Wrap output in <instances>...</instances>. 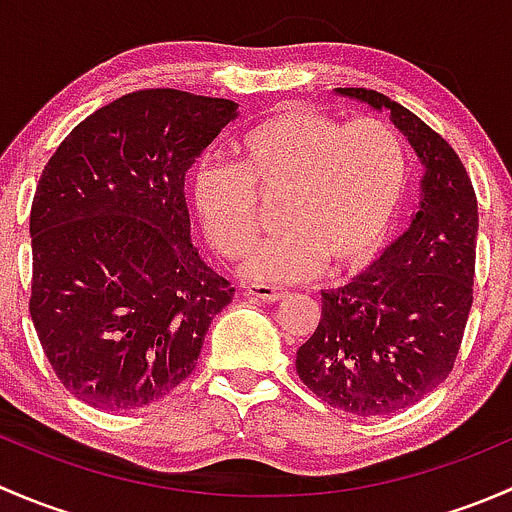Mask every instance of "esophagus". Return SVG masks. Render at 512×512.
Wrapping results in <instances>:
<instances>
[{"label":"esophagus","instance_id":"obj_1","mask_svg":"<svg viewBox=\"0 0 512 512\" xmlns=\"http://www.w3.org/2000/svg\"><path fill=\"white\" fill-rule=\"evenodd\" d=\"M245 289L252 299H260V302H280L282 297H287L285 289L272 287V285H260V282H255V285H247Z\"/></svg>","mask_w":512,"mask_h":512}]
</instances>
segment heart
<instances>
[{"label": "heart", "instance_id": "heart-1", "mask_svg": "<svg viewBox=\"0 0 512 512\" xmlns=\"http://www.w3.org/2000/svg\"><path fill=\"white\" fill-rule=\"evenodd\" d=\"M240 165L208 163L193 198L215 250L240 257L255 242L260 198H277L280 232L247 255L242 272L299 282L324 265H369L391 237L409 185V156L394 126L379 118L339 121L289 103L242 136Z\"/></svg>", "mask_w": 512, "mask_h": 512}]
</instances>
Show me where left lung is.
I'll return each instance as SVG.
<instances>
[{
    "mask_svg": "<svg viewBox=\"0 0 512 512\" xmlns=\"http://www.w3.org/2000/svg\"><path fill=\"white\" fill-rule=\"evenodd\" d=\"M339 94L389 108L426 165L421 210L371 270L322 292L297 374L344 414L386 416L431 394L456 364L473 304L478 200L461 158L416 113L371 89Z\"/></svg>",
    "mask_w": 512,
    "mask_h": 512,
    "instance_id": "obj_1",
    "label": "left lung"
}]
</instances>
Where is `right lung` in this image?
Instances as JSON below:
<instances>
[{
	"mask_svg": "<svg viewBox=\"0 0 512 512\" xmlns=\"http://www.w3.org/2000/svg\"><path fill=\"white\" fill-rule=\"evenodd\" d=\"M235 116L227 98L133 91L84 118L41 170L29 314L84 404L128 411L170 394L232 302L190 242L185 173Z\"/></svg>",
	"mask_w": 512,
	"mask_h": 512,
	"instance_id": "right-lung-1",
	"label": "right lung"
}]
</instances>
